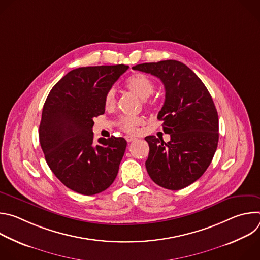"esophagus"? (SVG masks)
Here are the masks:
<instances>
[{
    "label": "esophagus",
    "instance_id": "1",
    "mask_svg": "<svg viewBox=\"0 0 260 260\" xmlns=\"http://www.w3.org/2000/svg\"><path fill=\"white\" fill-rule=\"evenodd\" d=\"M125 140L129 143V142H134L136 140V138L132 137V136H125Z\"/></svg>",
    "mask_w": 260,
    "mask_h": 260
}]
</instances>
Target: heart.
I'll return each mask as SVG.
<instances>
[{
  "mask_svg": "<svg viewBox=\"0 0 260 260\" xmlns=\"http://www.w3.org/2000/svg\"><path fill=\"white\" fill-rule=\"evenodd\" d=\"M126 87L142 100H146L153 94L155 85L153 81L144 74H135L126 80ZM106 108H113L116 104L114 89H110L104 100ZM143 123V118L138 116H123L119 120L122 131L128 134H135L138 127Z\"/></svg>",
  "mask_w": 260,
  "mask_h": 260,
  "instance_id": "obj_1",
  "label": "heart"
}]
</instances>
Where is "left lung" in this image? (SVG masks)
<instances>
[{"label":"left lung","instance_id":"left-lung-1","mask_svg":"<svg viewBox=\"0 0 260 260\" xmlns=\"http://www.w3.org/2000/svg\"><path fill=\"white\" fill-rule=\"evenodd\" d=\"M133 69L159 78L166 89L157 118L171 141L145 138L149 144L147 172L159 186L182 189L206 172L216 152L219 121L213 99L196 73L178 60L145 62Z\"/></svg>","mask_w":260,"mask_h":260}]
</instances>
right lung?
Listing matches in <instances>:
<instances>
[{
    "mask_svg": "<svg viewBox=\"0 0 260 260\" xmlns=\"http://www.w3.org/2000/svg\"><path fill=\"white\" fill-rule=\"evenodd\" d=\"M128 69L125 64L70 71L50 90L43 106L39 140L56 178L73 191L93 196L117 176L126 141L93 142V118L105 113V95Z\"/></svg>",
    "mask_w": 260,
    "mask_h": 260,
    "instance_id": "1",
    "label": "right lung"
}]
</instances>
